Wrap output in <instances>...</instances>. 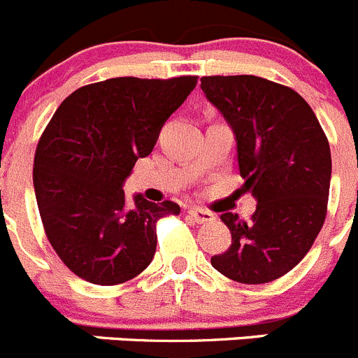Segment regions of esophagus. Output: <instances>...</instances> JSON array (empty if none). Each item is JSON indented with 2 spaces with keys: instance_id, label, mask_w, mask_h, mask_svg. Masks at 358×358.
<instances>
[{
  "instance_id": "34e87169",
  "label": "esophagus",
  "mask_w": 358,
  "mask_h": 358,
  "mask_svg": "<svg viewBox=\"0 0 358 358\" xmlns=\"http://www.w3.org/2000/svg\"><path fill=\"white\" fill-rule=\"evenodd\" d=\"M188 216L193 220V222H196V224H209V222L215 220V215H213V213H209L208 209H202V208L188 209Z\"/></svg>"
}]
</instances>
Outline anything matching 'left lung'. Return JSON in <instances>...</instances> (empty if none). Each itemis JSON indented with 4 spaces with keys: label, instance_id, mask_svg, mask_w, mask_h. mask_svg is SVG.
I'll return each instance as SVG.
<instances>
[{
    "label": "left lung",
    "instance_id": "1",
    "mask_svg": "<svg viewBox=\"0 0 358 358\" xmlns=\"http://www.w3.org/2000/svg\"><path fill=\"white\" fill-rule=\"evenodd\" d=\"M201 88L232 127L239 173L257 208L250 220L220 216L232 245L215 270L241 284H266L293 270L327 216L332 157L313 108L293 88L257 76H204Z\"/></svg>",
    "mask_w": 358,
    "mask_h": 358
}]
</instances>
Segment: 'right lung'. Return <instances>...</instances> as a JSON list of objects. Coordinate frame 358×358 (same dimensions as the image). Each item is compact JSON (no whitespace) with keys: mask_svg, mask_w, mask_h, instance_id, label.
I'll use <instances>...</instances> for the list:
<instances>
[{"mask_svg":"<svg viewBox=\"0 0 358 358\" xmlns=\"http://www.w3.org/2000/svg\"><path fill=\"white\" fill-rule=\"evenodd\" d=\"M195 85L196 76L85 85L45 126L34 159L38 213L51 247L83 280L115 286L142 273L156 252L157 220L181 213L142 195L127 204L122 182Z\"/></svg>","mask_w":358,"mask_h":358,"instance_id":"add662e5","label":"right lung"}]
</instances>
